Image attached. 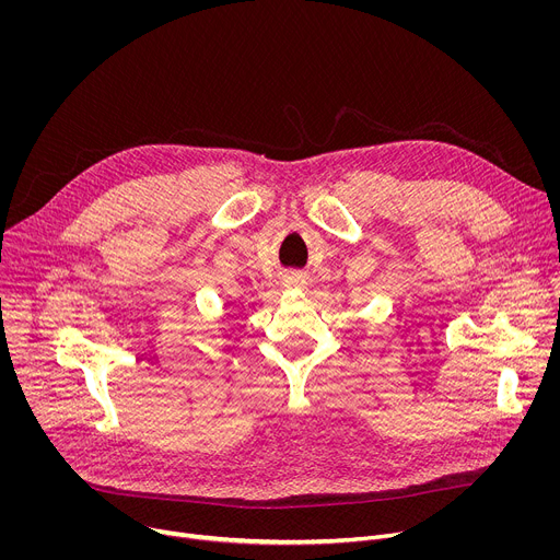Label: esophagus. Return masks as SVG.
<instances>
[{
    "instance_id": "34e87169",
    "label": "esophagus",
    "mask_w": 560,
    "mask_h": 560,
    "mask_svg": "<svg viewBox=\"0 0 560 560\" xmlns=\"http://www.w3.org/2000/svg\"><path fill=\"white\" fill-rule=\"evenodd\" d=\"M285 283L292 285V288H305V285H307V281H305V277H303L301 272H290V275L285 277Z\"/></svg>"
}]
</instances>
